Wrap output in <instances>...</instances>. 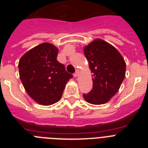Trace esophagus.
Here are the masks:
<instances>
[{
    "mask_svg": "<svg viewBox=\"0 0 148 148\" xmlns=\"http://www.w3.org/2000/svg\"><path fill=\"white\" fill-rule=\"evenodd\" d=\"M79 73H79V70H76V72L74 73V75H74V77H78V75H79Z\"/></svg>",
    "mask_w": 148,
    "mask_h": 148,
    "instance_id": "1",
    "label": "esophagus"
}]
</instances>
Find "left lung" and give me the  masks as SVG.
I'll list each match as a JSON object with an SVG mask.
<instances>
[{
  "mask_svg": "<svg viewBox=\"0 0 148 148\" xmlns=\"http://www.w3.org/2000/svg\"><path fill=\"white\" fill-rule=\"evenodd\" d=\"M92 73V90L83 94L87 102L103 104L118 92L125 77L126 64L116 48L101 39H95L84 48Z\"/></svg>",
  "mask_w": 148,
  "mask_h": 148,
  "instance_id": "obj_1",
  "label": "left lung"
}]
</instances>
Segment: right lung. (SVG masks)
<instances>
[{"label":"right lung","instance_id":"1","mask_svg":"<svg viewBox=\"0 0 148 148\" xmlns=\"http://www.w3.org/2000/svg\"><path fill=\"white\" fill-rule=\"evenodd\" d=\"M58 49L43 43L29 49L18 63L19 75L26 92L41 105H51L61 99L66 84L73 75L57 61Z\"/></svg>","mask_w":148,"mask_h":148}]
</instances>
